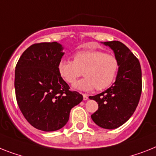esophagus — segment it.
I'll return each instance as SVG.
<instances>
[{"instance_id":"34e87169","label":"esophagus","mask_w":156,"mask_h":156,"mask_svg":"<svg viewBox=\"0 0 156 156\" xmlns=\"http://www.w3.org/2000/svg\"><path fill=\"white\" fill-rule=\"evenodd\" d=\"M83 100H88V96L86 95V94H83Z\"/></svg>"}]
</instances>
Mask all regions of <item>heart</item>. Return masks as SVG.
<instances>
[{"instance_id": "heart-1", "label": "heart", "mask_w": 156, "mask_h": 156, "mask_svg": "<svg viewBox=\"0 0 156 156\" xmlns=\"http://www.w3.org/2000/svg\"><path fill=\"white\" fill-rule=\"evenodd\" d=\"M119 68V60L113 54L100 50H82L73 55V60L62 59L57 64L59 75L68 83L73 84L79 77L85 76L73 85L75 89L104 90L115 80Z\"/></svg>"}]
</instances>
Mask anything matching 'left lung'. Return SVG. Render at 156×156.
<instances>
[{"mask_svg": "<svg viewBox=\"0 0 156 156\" xmlns=\"http://www.w3.org/2000/svg\"><path fill=\"white\" fill-rule=\"evenodd\" d=\"M104 44L113 50L119 68L112 85L102 93L89 96L99 106L91 117L100 127L115 129L127 122L138 106L142 92V72L139 60L125 44L118 41Z\"/></svg>", "mask_w": 156, "mask_h": 156, "instance_id": "8db88e82", "label": "left lung"}]
</instances>
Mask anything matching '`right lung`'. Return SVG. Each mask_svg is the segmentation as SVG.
<instances>
[{
  "label": "right lung",
  "instance_id": "add662e5",
  "mask_svg": "<svg viewBox=\"0 0 156 156\" xmlns=\"http://www.w3.org/2000/svg\"><path fill=\"white\" fill-rule=\"evenodd\" d=\"M62 50L57 42L34 44L23 52L15 69L19 108L31 125L44 132L64 127L71 109L83 100L58 73Z\"/></svg>",
  "mask_w": 156,
  "mask_h": 156
}]
</instances>
